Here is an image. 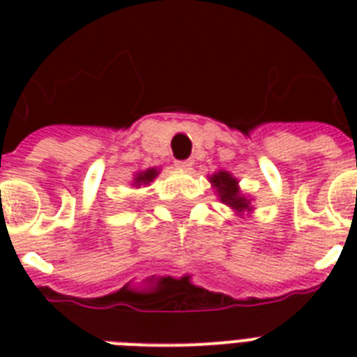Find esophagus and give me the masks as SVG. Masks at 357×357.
<instances>
[{
	"label": "esophagus",
	"mask_w": 357,
	"mask_h": 357,
	"mask_svg": "<svg viewBox=\"0 0 357 357\" xmlns=\"http://www.w3.org/2000/svg\"><path fill=\"white\" fill-rule=\"evenodd\" d=\"M195 162H192V159H185V161H178L176 162V167L179 168V170H189L190 167H192Z\"/></svg>",
	"instance_id": "esophagus-1"
}]
</instances>
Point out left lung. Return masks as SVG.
Returning <instances> with one entry per match:
<instances>
[{"label": "left lung", "instance_id": "left-lung-1", "mask_svg": "<svg viewBox=\"0 0 357 357\" xmlns=\"http://www.w3.org/2000/svg\"><path fill=\"white\" fill-rule=\"evenodd\" d=\"M211 183L215 185V189H217L218 196H220V200L224 204H228L237 211H244V209H250L248 200L244 198V196L238 195L237 189V181H235L228 172H218L215 174L211 178Z\"/></svg>", "mask_w": 357, "mask_h": 357}]
</instances>
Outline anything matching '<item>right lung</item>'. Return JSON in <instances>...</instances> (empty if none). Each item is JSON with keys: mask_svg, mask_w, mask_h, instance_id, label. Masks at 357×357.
I'll return each mask as SVG.
<instances>
[{"mask_svg": "<svg viewBox=\"0 0 357 357\" xmlns=\"http://www.w3.org/2000/svg\"><path fill=\"white\" fill-rule=\"evenodd\" d=\"M155 176H157L155 168H150V170H146V172L139 174V176H137V179H135V183H137V185L148 183V181H151V179L155 178Z\"/></svg>", "mask_w": 357, "mask_h": 357, "instance_id": "right-lung-1", "label": "right lung"}]
</instances>
